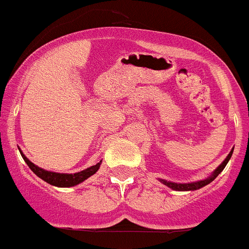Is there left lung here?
I'll return each mask as SVG.
<instances>
[{"label": "left lung", "mask_w": 249, "mask_h": 249, "mask_svg": "<svg viewBox=\"0 0 249 249\" xmlns=\"http://www.w3.org/2000/svg\"><path fill=\"white\" fill-rule=\"evenodd\" d=\"M232 153H233V150L231 151V153H229L228 157H227L226 159H224L223 163L220 164V165L218 166L217 169L214 170V173L212 174V177H209V178L204 179V180L196 181V183H189V184H178V183H170V181H166V180H161V181H163L164 184L168 185V187L172 188V189H174V190H196V189H199V188H202V187H204V185L209 184V183H211L212 180H214V179L217 178L218 174H219V173L222 172V170H223L224 168H226L227 163H228L229 159H231V157H232Z\"/></svg>", "instance_id": "obj_1"}]
</instances>
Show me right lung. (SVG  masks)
I'll list each match as a JSON object with an SVG mask.
<instances>
[{
    "instance_id": "add662e5",
    "label": "right lung",
    "mask_w": 249,
    "mask_h": 249,
    "mask_svg": "<svg viewBox=\"0 0 249 249\" xmlns=\"http://www.w3.org/2000/svg\"><path fill=\"white\" fill-rule=\"evenodd\" d=\"M22 155L23 160L26 161V164L30 166V169L36 174L37 177H40L42 180L47 181L49 184L51 185H55V187H73V185L79 184L81 181H84L85 179H88L89 177H91L92 174L98 172V169L100 168V163H98L96 165H92L88 169L83 170V172H79V173H75V174H61V173H53V172H47V170L41 169L38 166L35 165L34 163L27 159L25 155L21 153Z\"/></svg>"
}]
</instances>
